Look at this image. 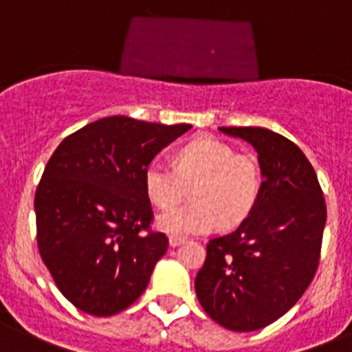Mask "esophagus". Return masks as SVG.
Returning <instances> with one entry per match:
<instances>
[{"label":"esophagus","mask_w":352,"mask_h":352,"mask_svg":"<svg viewBox=\"0 0 352 352\" xmlns=\"http://www.w3.org/2000/svg\"><path fill=\"white\" fill-rule=\"evenodd\" d=\"M168 243H170V246H173V248H175V246H179V245H182V243H186V238H180V236H170Z\"/></svg>","instance_id":"esophagus-1"}]
</instances>
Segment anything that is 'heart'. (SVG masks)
<instances>
[{
  "label": "heart",
  "mask_w": 352,
  "mask_h": 352,
  "mask_svg": "<svg viewBox=\"0 0 352 352\" xmlns=\"http://www.w3.org/2000/svg\"><path fill=\"white\" fill-rule=\"evenodd\" d=\"M192 185L193 203L161 213L157 228L173 236L203 234L219 222L232 228L250 215L262 191V172L248 154H236L229 144L201 135L175 154V168L153 160L144 170V189L153 205L173 208Z\"/></svg>",
  "instance_id": "1"
}]
</instances>
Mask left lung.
Masks as SVG:
<instances>
[{
	"label": "left lung",
	"mask_w": 352,
	"mask_h": 352,
	"mask_svg": "<svg viewBox=\"0 0 352 352\" xmlns=\"http://www.w3.org/2000/svg\"><path fill=\"white\" fill-rule=\"evenodd\" d=\"M219 130L257 151L262 191L236 231L210 239L195 288L213 321L254 331L290 311L313 281L327 205L313 165L287 137L261 126Z\"/></svg>",
	"instance_id": "left-lung-1"
}]
</instances>
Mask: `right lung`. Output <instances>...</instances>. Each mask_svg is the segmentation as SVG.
I'll return each instance as SVG.
<instances>
[{
  "instance_id": "right-lung-1",
  "label": "right lung",
  "mask_w": 352,
  "mask_h": 352,
  "mask_svg": "<svg viewBox=\"0 0 352 352\" xmlns=\"http://www.w3.org/2000/svg\"><path fill=\"white\" fill-rule=\"evenodd\" d=\"M191 124L109 116L65 137L34 196L38 248L55 285L91 316H113L146 290L168 238L149 229L144 170Z\"/></svg>"
}]
</instances>
